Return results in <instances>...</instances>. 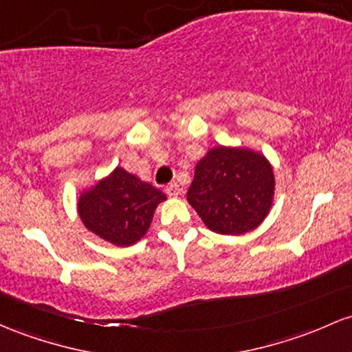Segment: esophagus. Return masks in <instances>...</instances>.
Here are the masks:
<instances>
[{
  "instance_id": "1",
  "label": "esophagus",
  "mask_w": 352,
  "mask_h": 352,
  "mask_svg": "<svg viewBox=\"0 0 352 352\" xmlns=\"http://www.w3.org/2000/svg\"><path fill=\"white\" fill-rule=\"evenodd\" d=\"M165 194H167L168 197H177L180 194V187L179 184L177 182H170L167 187H165Z\"/></svg>"
}]
</instances>
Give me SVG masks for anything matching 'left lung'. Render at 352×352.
Segmentation results:
<instances>
[{
    "instance_id": "obj_1",
    "label": "left lung",
    "mask_w": 352,
    "mask_h": 352,
    "mask_svg": "<svg viewBox=\"0 0 352 352\" xmlns=\"http://www.w3.org/2000/svg\"><path fill=\"white\" fill-rule=\"evenodd\" d=\"M274 172L265 157L247 148L215 146L197 164L187 200L210 230L241 235L269 214Z\"/></svg>"
}]
</instances>
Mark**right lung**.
I'll return each instance as SVG.
<instances>
[{"label": "right lung", "mask_w": 352, "mask_h": 352, "mask_svg": "<svg viewBox=\"0 0 352 352\" xmlns=\"http://www.w3.org/2000/svg\"><path fill=\"white\" fill-rule=\"evenodd\" d=\"M167 199L153 185L122 167L100 180L78 200V214L88 230L115 245H132L148 230L157 206Z\"/></svg>", "instance_id": "right-lung-1"}]
</instances>
